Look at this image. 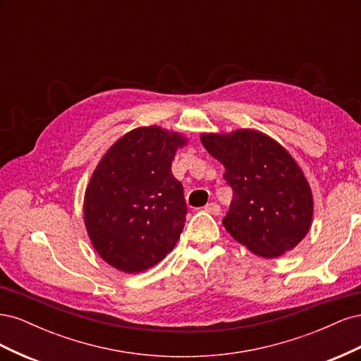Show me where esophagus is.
<instances>
[{
	"label": "esophagus",
	"mask_w": 361,
	"mask_h": 361,
	"mask_svg": "<svg viewBox=\"0 0 361 361\" xmlns=\"http://www.w3.org/2000/svg\"><path fill=\"white\" fill-rule=\"evenodd\" d=\"M204 211H206V212H209V214H212V215H220V212H221V207L218 206L216 203H207V204L204 206Z\"/></svg>",
	"instance_id": "34e87169"
}]
</instances>
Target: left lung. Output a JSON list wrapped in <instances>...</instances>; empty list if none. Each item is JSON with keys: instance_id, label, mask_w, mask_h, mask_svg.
Listing matches in <instances>:
<instances>
[{"instance_id": "8db88e82", "label": "left lung", "mask_w": 361, "mask_h": 361, "mask_svg": "<svg viewBox=\"0 0 361 361\" xmlns=\"http://www.w3.org/2000/svg\"><path fill=\"white\" fill-rule=\"evenodd\" d=\"M202 145L220 161L233 199L223 224L239 244L272 259L307 235L313 197L307 179L289 152L253 129L202 134Z\"/></svg>"}]
</instances>
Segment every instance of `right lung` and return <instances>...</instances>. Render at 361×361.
Masks as SVG:
<instances>
[{
	"mask_svg": "<svg viewBox=\"0 0 361 361\" xmlns=\"http://www.w3.org/2000/svg\"><path fill=\"white\" fill-rule=\"evenodd\" d=\"M187 140L159 126L118 138L85 190L84 223L106 264L128 274L157 265L176 245L187 203L171 162Z\"/></svg>",
	"mask_w": 361,
	"mask_h": 361,
	"instance_id": "add662e5",
	"label": "right lung"
}]
</instances>
